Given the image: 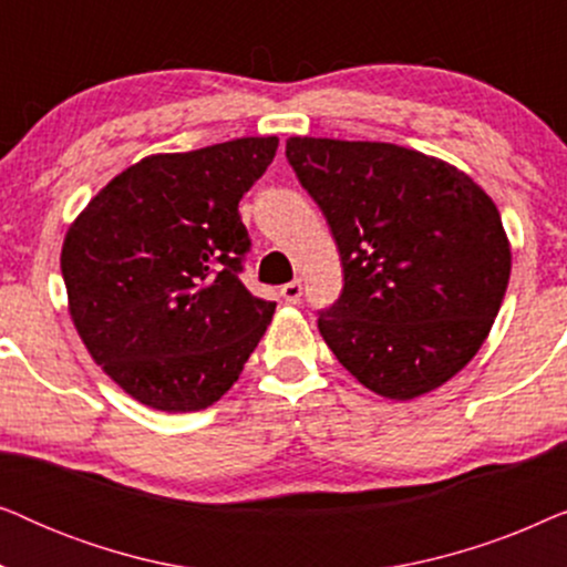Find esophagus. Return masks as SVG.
<instances>
[{
  "label": "esophagus",
  "instance_id": "34e87169",
  "mask_svg": "<svg viewBox=\"0 0 567 567\" xmlns=\"http://www.w3.org/2000/svg\"><path fill=\"white\" fill-rule=\"evenodd\" d=\"M301 291H305V286H301L299 278L297 281L281 286V297H284V301H289V305H297V301L301 299Z\"/></svg>",
  "mask_w": 567,
  "mask_h": 567
}]
</instances>
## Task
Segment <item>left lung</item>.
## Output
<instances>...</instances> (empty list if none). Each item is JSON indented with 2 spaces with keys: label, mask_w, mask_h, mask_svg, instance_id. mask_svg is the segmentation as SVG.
I'll use <instances>...</instances> for the list:
<instances>
[{
  "label": "left lung",
  "mask_w": 567,
  "mask_h": 567,
  "mask_svg": "<svg viewBox=\"0 0 567 567\" xmlns=\"http://www.w3.org/2000/svg\"><path fill=\"white\" fill-rule=\"evenodd\" d=\"M286 159L336 237L343 291L317 328L371 392L413 400L480 351L511 276L491 196L429 154L293 136Z\"/></svg>",
  "instance_id": "8db88e82"
}]
</instances>
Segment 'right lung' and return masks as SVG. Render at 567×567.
Returning a JSON list of instances; mask_svg holds the SVG:
<instances>
[{
  "instance_id": "1",
  "label": "right lung",
  "mask_w": 567,
  "mask_h": 567,
  "mask_svg": "<svg viewBox=\"0 0 567 567\" xmlns=\"http://www.w3.org/2000/svg\"><path fill=\"white\" fill-rule=\"evenodd\" d=\"M276 136L154 154L113 177L69 227L61 276L74 328L113 382L165 413L214 405L243 374L276 301L239 281V200Z\"/></svg>"
}]
</instances>
